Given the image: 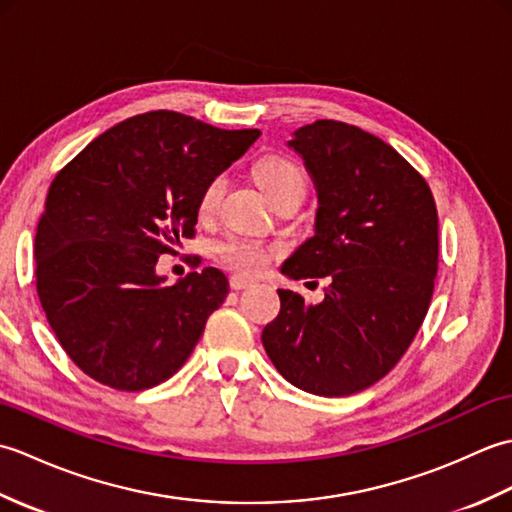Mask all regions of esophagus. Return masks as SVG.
<instances>
[{"label": "esophagus", "mask_w": 512, "mask_h": 512, "mask_svg": "<svg viewBox=\"0 0 512 512\" xmlns=\"http://www.w3.org/2000/svg\"><path fill=\"white\" fill-rule=\"evenodd\" d=\"M250 286H253V281L242 277V275H233V277H231V288H233V290H246V288H250Z\"/></svg>", "instance_id": "34e87169"}]
</instances>
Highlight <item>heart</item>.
<instances>
[{"instance_id":"obj_1","label":"heart","mask_w":512,"mask_h":512,"mask_svg":"<svg viewBox=\"0 0 512 512\" xmlns=\"http://www.w3.org/2000/svg\"><path fill=\"white\" fill-rule=\"evenodd\" d=\"M255 178L270 200H275L279 195H284L292 189L306 191V176H303L301 167L284 156H266L259 160L255 165ZM224 187V176H215L206 182L198 202V209L202 215H209L215 211V206L220 204ZM217 255H220V259L228 268L237 270V273L257 275L262 273L268 264L270 248L262 242H255V239H228V242L217 246Z\"/></svg>"}]
</instances>
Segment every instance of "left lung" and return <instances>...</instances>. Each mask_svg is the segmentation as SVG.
Returning <instances> with one entry per match:
<instances>
[{"instance_id": "1", "label": "left lung", "mask_w": 512, "mask_h": 512, "mask_svg": "<svg viewBox=\"0 0 512 512\" xmlns=\"http://www.w3.org/2000/svg\"><path fill=\"white\" fill-rule=\"evenodd\" d=\"M288 147L303 158L319 209L314 235L281 273L325 277L328 288L321 303L277 290L281 310L262 343L288 383L314 396H350L394 369L429 310L436 202L394 147L354 125H303Z\"/></svg>"}]
</instances>
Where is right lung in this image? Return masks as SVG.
Returning <instances> with one entry per match:
<instances>
[{
    "instance_id": "right-lung-1",
    "label": "right lung",
    "mask_w": 512,
    "mask_h": 512,
    "mask_svg": "<svg viewBox=\"0 0 512 512\" xmlns=\"http://www.w3.org/2000/svg\"><path fill=\"white\" fill-rule=\"evenodd\" d=\"M259 129L147 112L94 138L50 184L37 237V292L61 347L121 391L165 383L191 356L228 279L204 268L165 286L158 257L193 237L200 193Z\"/></svg>"
}]
</instances>
